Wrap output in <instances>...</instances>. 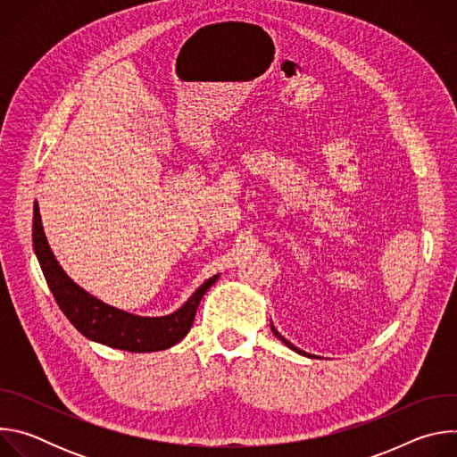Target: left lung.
I'll return each mask as SVG.
<instances>
[{
  "mask_svg": "<svg viewBox=\"0 0 457 457\" xmlns=\"http://www.w3.org/2000/svg\"><path fill=\"white\" fill-rule=\"evenodd\" d=\"M271 331H273V335H275V337H277V338H278V340H280L284 345H287V347H289V349H293L295 353H298V354H303V356H307V358H316V356H312V354H309V353H303V351H300V349H298V347H295L291 342H287V340H286V338H284V337H282V335H280V333L275 329V325H273V323H271Z\"/></svg>",
  "mask_w": 457,
  "mask_h": 457,
  "instance_id": "1",
  "label": "left lung"
}]
</instances>
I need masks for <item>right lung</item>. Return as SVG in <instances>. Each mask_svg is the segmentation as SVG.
Here are the masks:
<instances>
[{
  "mask_svg": "<svg viewBox=\"0 0 457 457\" xmlns=\"http://www.w3.org/2000/svg\"><path fill=\"white\" fill-rule=\"evenodd\" d=\"M32 240L41 271L62 314L88 340L120 351L155 353L179 344L189 333L203 296L219 278L215 275L206 280L180 309L168 316H136L88 295L62 271L46 242L37 203L34 204Z\"/></svg>",
  "mask_w": 457,
  "mask_h": 457,
  "instance_id": "obj_1",
  "label": "right lung"
}]
</instances>
